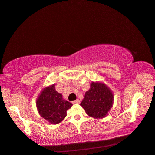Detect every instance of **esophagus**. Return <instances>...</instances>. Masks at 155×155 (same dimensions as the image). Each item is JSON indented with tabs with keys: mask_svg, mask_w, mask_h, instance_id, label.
<instances>
[{
	"mask_svg": "<svg viewBox=\"0 0 155 155\" xmlns=\"http://www.w3.org/2000/svg\"><path fill=\"white\" fill-rule=\"evenodd\" d=\"M73 104H79V103H80V101H79L78 99H77V100H75V101H73Z\"/></svg>",
	"mask_w": 155,
	"mask_h": 155,
	"instance_id": "esophagus-1",
	"label": "esophagus"
}]
</instances>
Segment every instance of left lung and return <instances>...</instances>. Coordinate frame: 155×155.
I'll use <instances>...</instances> for the list:
<instances>
[{
	"instance_id": "left-lung-1",
	"label": "left lung",
	"mask_w": 155,
	"mask_h": 155,
	"mask_svg": "<svg viewBox=\"0 0 155 155\" xmlns=\"http://www.w3.org/2000/svg\"><path fill=\"white\" fill-rule=\"evenodd\" d=\"M114 103V94L103 82H92L81 103L86 113L95 119L107 116Z\"/></svg>"
}]
</instances>
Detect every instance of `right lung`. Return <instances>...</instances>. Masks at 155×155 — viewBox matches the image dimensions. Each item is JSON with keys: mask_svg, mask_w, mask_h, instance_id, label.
<instances>
[{"mask_svg": "<svg viewBox=\"0 0 155 155\" xmlns=\"http://www.w3.org/2000/svg\"><path fill=\"white\" fill-rule=\"evenodd\" d=\"M36 104L41 117L52 125L62 121L67 116L68 110L73 106L56 91L54 84L43 88L36 99Z\"/></svg>", "mask_w": 155, "mask_h": 155, "instance_id": "1", "label": "right lung"}]
</instances>
